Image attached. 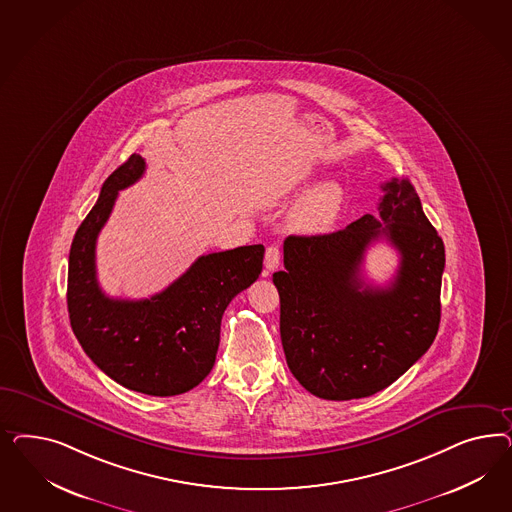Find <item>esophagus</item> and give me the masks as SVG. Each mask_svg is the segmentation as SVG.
<instances>
[{
    "mask_svg": "<svg viewBox=\"0 0 512 512\" xmlns=\"http://www.w3.org/2000/svg\"><path fill=\"white\" fill-rule=\"evenodd\" d=\"M279 261H281V251H279L278 246L266 248V253H264V266H266V270H276L279 266Z\"/></svg>",
    "mask_w": 512,
    "mask_h": 512,
    "instance_id": "34e87169",
    "label": "esophagus"
}]
</instances>
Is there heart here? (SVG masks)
<instances>
[{
	"label": "heart",
	"instance_id": "obj_1",
	"mask_svg": "<svg viewBox=\"0 0 512 512\" xmlns=\"http://www.w3.org/2000/svg\"><path fill=\"white\" fill-rule=\"evenodd\" d=\"M343 206V189L334 182L313 187L310 193L298 202L291 216V223L300 233H325L340 216Z\"/></svg>",
	"mask_w": 512,
	"mask_h": 512
}]
</instances>
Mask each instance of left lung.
Listing matches in <instances>:
<instances>
[{"label": "left lung", "mask_w": 512, "mask_h": 512, "mask_svg": "<svg viewBox=\"0 0 512 512\" xmlns=\"http://www.w3.org/2000/svg\"><path fill=\"white\" fill-rule=\"evenodd\" d=\"M379 216L345 229L287 236L274 274L279 332L298 383L323 400L366 398L392 385L434 343L445 246L407 178L383 184ZM385 237L401 266L381 290L359 278L363 253Z\"/></svg>", "instance_id": "left-lung-1"}]
</instances>
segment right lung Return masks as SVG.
<instances>
[{
	"label": "right lung",
	"instance_id": "right-lung-1",
	"mask_svg": "<svg viewBox=\"0 0 512 512\" xmlns=\"http://www.w3.org/2000/svg\"><path fill=\"white\" fill-rule=\"evenodd\" d=\"M146 163L133 154L110 174L69 251L67 310L71 328L93 364L122 387L148 396H176L210 373L221 317L234 296L263 270L264 246L202 255L165 291L122 300L97 283L95 242L118 191L133 186Z\"/></svg>",
	"mask_w": 512,
	"mask_h": 512
}]
</instances>
